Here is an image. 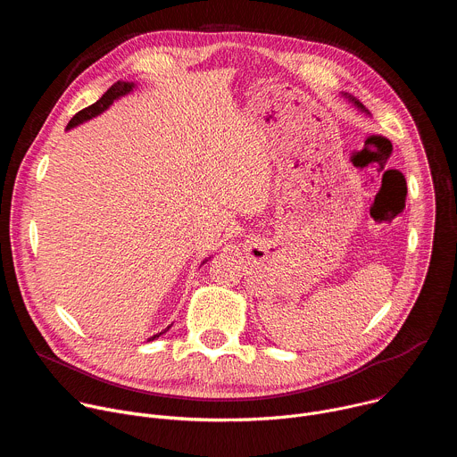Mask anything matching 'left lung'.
<instances>
[{
  "mask_svg": "<svg viewBox=\"0 0 457 457\" xmlns=\"http://www.w3.org/2000/svg\"><path fill=\"white\" fill-rule=\"evenodd\" d=\"M354 104H356V106H358V108H361V110H365V108H363V104H361V103H360V101H356V99H354Z\"/></svg>",
  "mask_w": 457,
  "mask_h": 457,
  "instance_id": "left-lung-1",
  "label": "left lung"
}]
</instances>
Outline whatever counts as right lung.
<instances>
[{
  "instance_id": "obj_1",
  "label": "right lung",
  "mask_w": 457,
  "mask_h": 457,
  "mask_svg": "<svg viewBox=\"0 0 457 457\" xmlns=\"http://www.w3.org/2000/svg\"><path fill=\"white\" fill-rule=\"evenodd\" d=\"M132 88H134V83H124V81H117V83H113L104 94H103V97L99 99V101H96L94 104H90V106H87V108H83L81 112H78L72 119H71V122H69V126H67V129H71V128H74V126H78V124H81V122H85V120H88V119H92V117H96V115H99L101 112H104L115 99H119L120 96H124V94H128V92H132ZM170 329V328H168ZM168 329H164L162 333H166ZM162 333H159V335H155V337H152L150 340H155V338H159Z\"/></svg>"
}]
</instances>
